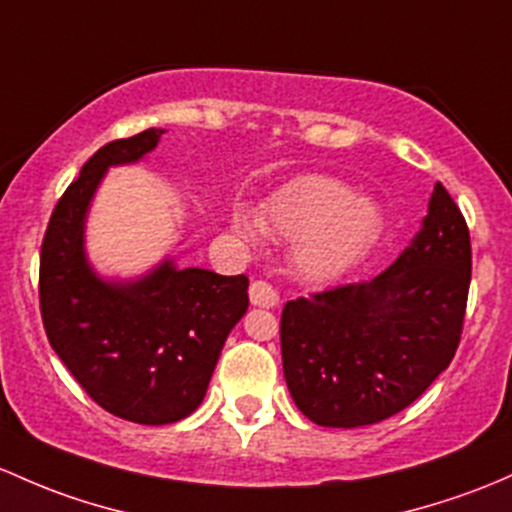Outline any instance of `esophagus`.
Here are the masks:
<instances>
[{
	"mask_svg": "<svg viewBox=\"0 0 512 512\" xmlns=\"http://www.w3.org/2000/svg\"><path fill=\"white\" fill-rule=\"evenodd\" d=\"M249 298L258 307H276L280 300L276 288H273L271 283H266V280H254V283H251Z\"/></svg>",
	"mask_w": 512,
	"mask_h": 512,
	"instance_id": "34e87169",
	"label": "esophagus"
}]
</instances>
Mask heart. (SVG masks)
Masks as SVG:
<instances>
[{"label": "heart", "instance_id": "b5f03b06", "mask_svg": "<svg viewBox=\"0 0 512 512\" xmlns=\"http://www.w3.org/2000/svg\"><path fill=\"white\" fill-rule=\"evenodd\" d=\"M236 232L251 244L266 236L298 244L295 263L310 280H332L349 271L376 244L381 212L364 197L327 175H305L273 192L261 219L249 210L234 212Z\"/></svg>", "mask_w": 512, "mask_h": 512}]
</instances>
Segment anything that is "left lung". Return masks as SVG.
<instances>
[{
  "instance_id": "obj_1",
  "label": "left lung",
  "mask_w": 512,
  "mask_h": 512,
  "mask_svg": "<svg viewBox=\"0 0 512 512\" xmlns=\"http://www.w3.org/2000/svg\"><path fill=\"white\" fill-rule=\"evenodd\" d=\"M469 283V227L437 183L422 229L386 271L285 302L283 373L302 415L361 427L415 403L452 364Z\"/></svg>"
}]
</instances>
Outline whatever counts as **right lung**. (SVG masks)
Returning a JSON list of instances; mask_svg holds the SVG:
<instances>
[{"instance_id":"obj_1","label":"right lung","mask_w":512,"mask_h":512,"mask_svg":"<svg viewBox=\"0 0 512 512\" xmlns=\"http://www.w3.org/2000/svg\"><path fill=\"white\" fill-rule=\"evenodd\" d=\"M163 129L109 141L68 185L41 244L38 298L48 342L100 408L168 425L200 408L219 351L249 307V278L163 261L134 283L102 280L82 246L104 170L136 163Z\"/></svg>"}]
</instances>
